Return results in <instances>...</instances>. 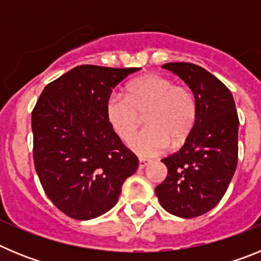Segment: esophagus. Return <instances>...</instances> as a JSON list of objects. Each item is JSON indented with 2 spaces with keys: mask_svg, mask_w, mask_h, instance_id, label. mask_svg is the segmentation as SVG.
<instances>
[{
  "mask_svg": "<svg viewBox=\"0 0 261 261\" xmlns=\"http://www.w3.org/2000/svg\"><path fill=\"white\" fill-rule=\"evenodd\" d=\"M150 159H145V158H140L138 159V166H140V168H145L146 166L150 165Z\"/></svg>",
  "mask_w": 261,
  "mask_h": 261,
  "instance_id": "esophagus-1",
  "label": "esophagus"
}]
</instances>
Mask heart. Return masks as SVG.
Wrapping results in <instances>:
<instances>
[{
  "instance_id": "heart-1",
  "label": "heart",
  "mask_w": 261,
  "mask_h": 261,
  "mask_svg": "<svg viewBox=\"0 0 261 261\" xmlns=\"http://www.w3.org/2000/svg\"><path fill=\"white\" fill-rule=\"evenodd\" d=\"M142 114L146 128L129 146L138 155L155 156L188 140L197 119V102L190 87L154 73L129 82L125 96L112 94L106 102L108 124L123 141L132 137Z\"/></svg>"
}]
</instances>
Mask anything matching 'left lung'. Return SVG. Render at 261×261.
<instances>
[{"instance_id": "obj_1", "label": "left lung", "mask_w": 261, "mask_h": 261, "mask_svg": "<svg viewBox=\"0 0 261 261\" xmlns=\"http://www.w3.org/2000/svg\"><path fill=\"white\" fill-rule=\"evenodd\" d=\"M197 102L195 128L180 150L162 159L167 176L155 188L165 211L193 218L212 211L225 195L238 163L239 119L230 90L204 68L168 62Z\"/></svg>"}]
</instances>
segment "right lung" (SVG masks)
I'll return each mask as SVG.
<instances>
[{
    "instance_id": "1",
    "label": "right lung",
    "mask_w": 261,
    "mask_h": 261,
    "mask_svg": "<svg viewBox=\"0 0 261 261\" xmlns=\"http://www.w3.org/2000/svg\"><path fill=\"white\" fill-rule=\"evenodd\" d=\"M137 68L80 65L48 84L32 110L34 163L45 195L74 220L102 216L117 202L138 158L106 117V102Z\"/></svg>"
}]
</instances>
